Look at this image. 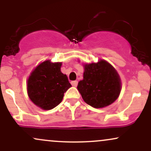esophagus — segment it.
I'll return each instance as SVG.
<instances>
[{
	"mask_svg": "<svg viewBox=\"0 0 151 151\" xmlns=\"http://www.w3.org/2000/svg\"><path fill=\"white\" fill-rule=\"evenodd\" d=\"M71 84H72V85L74 86V87H76L78 84V81H72V82H71Z\"/></svg>",
	"mask_w": 151,
	"mask_h": 151,
	"instance_id": "1",
	"label": "esophagus"
}]
</instances>
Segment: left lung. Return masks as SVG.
<instances>
[{
	"mask_svg": "<svg viewBox=\"0 0 151 151\" xmlns=\"http://www.w3.org/2000/svg\"><path fill=\"white\" fill-rule=\"evenodd\" d=\"M83 66V79L77 86L83 100L96 109L114 103L121 90V79L115 68L104 60Z\"/></svg>",
	"mask_w": 151,
	"mask_h": 151,
	"instance_id": "obj_1",
	"label": "left lung"
}]
</instances>
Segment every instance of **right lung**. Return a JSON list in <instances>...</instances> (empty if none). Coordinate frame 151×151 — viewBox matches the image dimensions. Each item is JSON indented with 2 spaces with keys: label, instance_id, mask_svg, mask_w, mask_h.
Instances as JSON below:
<instances>
[{
  "label": "right lung",
  "instance_id": "obj_1",
  "mask_svg": "<svg viewBox=\"0 0 151 151\" xmlns=\"http://www.w3.org/2000/svg\"><path fill=\"white\" fill-rule=\"evenodd\" d=\"M62 64L45 60L32 71L27 79L29 98L43 110H50L60 104L64 93L72 86L67 75L62 73Z\"/></svg>",
  "mask_w": 151,
  "mask_h": 151
}]
</instances>
